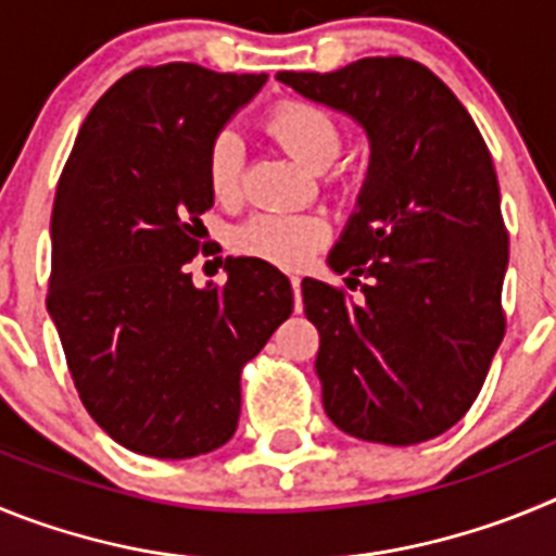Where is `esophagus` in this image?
Instances as JSON below:
<instances>
[{
    "mask_svg": "<svg viewBox=\"0 0 556 556\" xmlns=\"http://www.w3.org/2000/svg\"><path fill=\"white\" fill-rule=\"evenodd\" d=\"M292 292H294V306H298V312H301L303 298H301V278H298V275H292Z\"/></svg>",
    "mask_w": 556,
    "mask_h": 556,
    "instance_id": "obj_1",
    "label": "esophagus"
}]
</instances>
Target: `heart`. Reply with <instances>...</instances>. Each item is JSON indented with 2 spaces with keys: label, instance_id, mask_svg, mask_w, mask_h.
<instances>
[{
  "label": "heart",
  "instance_id": "heart-1",
  "mask_svg": "<svg viewBox=\"0 0 556 556\" xmlns=\"http://www.w3.org/2000/svg\"><path fill=\"white\" fill-rule=\"evenodd\" d=\"M267 132L298 164L323 172L342 152V127L331 113L312 102H283L264 122ZM244 147L233 130H219L205 152V180L219 203L242 198ZM326 239V223L312 214H255L233 233V248L242 255L273 267L294 269Z\"/></svg>",
  "mask_w": 556,
  "mask_h": 556
}]
</instances>
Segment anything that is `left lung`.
Masks as SVG:
<instances>
[{"label":"left lung","instance_id":"8db88e82","mask_svg":"<svg viewBox=\"0 0 556 556\" xmlns=\"http://www.w3.org/2000/svg\"><path fill=\"white\" fill-rule=\"evenodd\" d=\"M278 80L370 139L356 211L328 255L345 283L368 278L365 301L301 283L326 415L367 443H426L470 409L507 328L509 236L488 144L454 91L409 58Z\"/></svg>","mask_w":556,"mask_h":556}]
</instances>
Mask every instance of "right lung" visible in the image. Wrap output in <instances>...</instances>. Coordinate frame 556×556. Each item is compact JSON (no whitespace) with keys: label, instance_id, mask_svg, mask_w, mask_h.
I'll return each mask as SVG.
<instances>
[{"label":"right lung","instance_id":"add662e5","mask_svg":"<svg viewBox=\"0 0 556 556\" xmlns=\"http://www.w3.org/2000/svg\"><path fill=\"white\" fill-rule=\"evenodd\" d=\"M264 83L198 63L132 68L91 108L58 180L49 317L88 415L136 454L228 443L242 367L292 314L289 278L267 262L225 258L223 287L186 273L214 205L205 152Z\"/></svg>","mask_w":556,"mask_h":556}]
</instances>
